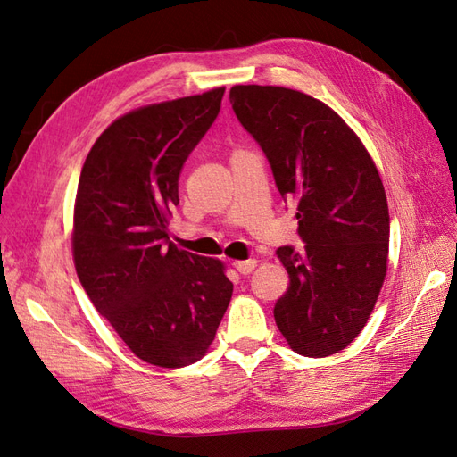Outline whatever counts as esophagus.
<instances>
[{"mask_svg":"<svg viewBox=\"0 0 457 457\" xmlns=\"http://www.w3.org/2000/svg\"><path fill=\"white\" fill-rule=\"evenodd\" d=\"M234 269H237L240 274H250L255 270L257 261L255 259H247V261H234L232 262Z\"/></svg>","mask_w":457,"mask_h":457,"instance_id":"34e87169","label":"esophagus"}]
</instances>
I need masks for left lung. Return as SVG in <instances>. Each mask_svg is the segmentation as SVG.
Returning <instances> with one entry per match:
<instances>
[{
	"instance_id": "obj_1",
	"label": "left lung",
	"mask_w": 457,
	"mask_h": 457,
	"mask_svg": "<svg viewBox=\"0 0 457 457\" xmlns=\"http://www.w3.org/2000/svg\"><path fill=\"white\" fill-rule=\"evenodd\" d=\"M228 96L278 192L295 204L305 242L301 253L276 250L289 276L276 326L297 354H336L366 326L386 274L389 207L376 162L336 110L307 93L234 86Z\"/></svg>"
}]
</instances>
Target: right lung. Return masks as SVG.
<instances>
[{
  "label": "right lung",
  "instance_id": "1",
  "mask_svg": "<svg viewBox=\"0 0 457 457\" xmlns=\"http://www.w3.org/2000/svg\"><path fill=\"white\" fill-rule=\"evenodd\" d=\"M223 93L215 87L120 116L91 146L78 181V278L126 347L158 368L198 362L232 297L223 261L168 242L179 175Z\"/></svg>",
  "mask_w": 457,
  "mask_h": 457
}]
</instances>
